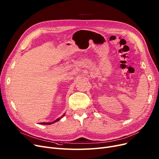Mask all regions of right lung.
Instances as JSON below:
<instances>
[{
  "mask_svg": "<svg viewBox=\"0 0 159 159\" xmlns=\"http://www.w3.org/2000/svg\"><path fill=\"white\" fill-rule=\"evenodd\" d=\"M64 115H65V114H63V116H61V117H60V118H59L57 119L56 120H54V121H52V122H49V123H39V124H42V125H50V124H52V123H55V122H57V121H59L61 118H62L63 116H64Z\"/></svg>",
  "mask_w": 159,
  "mask_h": 159,
  "instance_id": "right-lung-1",
  "label": "right lung"
}]
</instances>
